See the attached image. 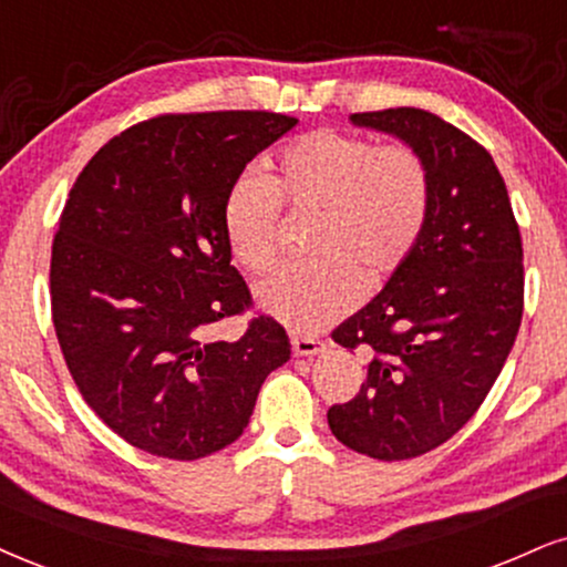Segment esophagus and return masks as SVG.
Listing matches in <instances>:
<instances>
[{
	"mask_svg": "<svg viewBox=\"0 0 567 567\" xmlns=\"http://www.w3.org/2000/svg\"><path fill=\"white\" fill-rule=\"evenodd\" d=\"M291 352H295V358H312V354L323 352V344H320V341H316V339L295 337V339H291Z\"/></svg>",
	"mask_w": 567,
	"mask_h": 567,
	"instance_id": "1",
	"label": "esophagus"
}]
</instances>
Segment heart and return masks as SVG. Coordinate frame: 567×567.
Returning <instances> with one entry per match:
<instances>
[{
    "instance_id": "heart-1",
    "label": "heart",
    "mask_w": 567,
    "mask_h": 567,
    "mask_svg": "<svg viewBox=\"0 0 567 567\" xmlns=\"http://www.w3.org/2000/svg\"><path fill=\"white\" fill-rule=\"evenodd\" d=\"M281 199L320 213L310 265H286L257 286V305L297 333H318L379 286L421 241L431 213V171L412 146L316 131L278 157V176L247 171L228 188L223 228L230 255L260 272L276 260Z\"/></svg>"
}]
</instances>
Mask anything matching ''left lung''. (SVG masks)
<instances>
[{
    "instance_id": "8db88e82",
    "label": "left lung",
    "mask_w": 567,
    "mask_h": 567,
    "mask_svg": "<svg viewBox=\"0 0 567 567\" xmlns=\"http://www.w3.org/2000/svg\"><path fill=\"white\" fill-rule=\"evenodd\" d=\"M412 146L431 171L421 241L333 341L368 354L365 383L328 410L331 433L375 460L444 444L486 400L523 316V244L507 186L488 152L415 107L349 115Z\"/></svg>"
}]
</instances>
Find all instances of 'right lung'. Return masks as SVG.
Segmentation results:
<instances>
[{"instance_id":"right-lung-1","label":"right lung","mask_w":567,"mask_h":567,"mask_svg":"<svg viewBox=\"0 0 567 567\" xmlns=\"http://www.w3.org/2000/svg\"><path fill=\"white\" fill-rule=\"evenodd\" d=\"M299 121L278 113L163 115L89 159L52 244V320L83 400L117 436L199 460L247 429L270 370L291 358L272 318L239 341L207 328L249 307L223 228L228 188Z\"/></svg>"}]
</instances>
